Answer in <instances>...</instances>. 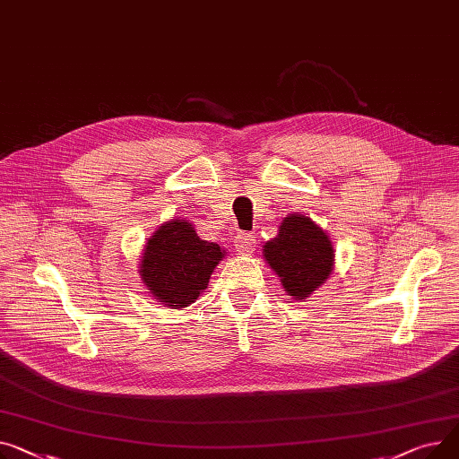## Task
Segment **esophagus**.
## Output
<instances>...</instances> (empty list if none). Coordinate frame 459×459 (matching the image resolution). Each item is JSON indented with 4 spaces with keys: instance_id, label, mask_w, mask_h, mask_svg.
<instances>
[{
    "instance_id": "1",
    "label": "esophagus",
    "mask_w": 459,
    "mask_h": 459,
    "mask_svg": "<svg viewBox=\"0 0 459 459\" xmlns=\"http://www.w3.org/2000/svg\"><path fill=\"white\" fill-rule=\"evenodd\" d=\"M235 250L238 252V254H242V255H252L254 252H255V238L250 235V233H238L237 237H235Z\"/></svg>"
}]
</instances>
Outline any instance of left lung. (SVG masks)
Listing matches in <instances>:
<instances>
[{
  "instance_id": "8db88e82",
  "label": "left lung",
  "mask_w": 459,
  "mask_h": 459,
  "mask_svg": "<svg viewBox=\"0 0 459 459\" xmlns=\"http://www.w3.org/2000/svg\"><path fill=\"white\" fill-rule=\"evenodd\" d=\"M263 259L294 300H306L332 276L335 250L330 235L300 212L287 214L278 235L263 245Z\"/></svg>"
}]
</instances>
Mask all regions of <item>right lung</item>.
I'll return each mask as SVG.
<instances>
[{"mask_svg": "<svg viewBox=\"0 0 459 459\" xmlns=\"http://www.w3.org/2000/svg\"><path fill=\"white\" fill-rule=\"evenodd\" d=\"M226 250L198 237L191 221L170 219L146 240L139 276L148 292L169 309L198 300Z\"/></svg>", "mask_w": 459, "mask_h": 459, "instance_id": "right-lung-1", "label": "right lung"}]
</instances>
